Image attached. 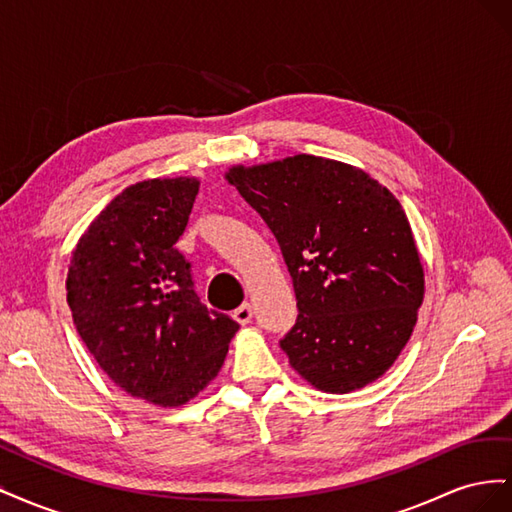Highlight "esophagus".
Here are the masks:
<instances>
[{"label": "esophagus", "instance_id": "1", "mask_svg": "<svg viewBox=\"0 0 512 512\" xmlns=\"http://www.w3.org/2000/svg\"><path fill=\"white\" fill-rule=\"evenodd\" d=\"M235 320H237L239 324L252 322V305H250V303H243V305H239V307L235 309Z\"/></svg>", "mask_w": 512, "mask_h": 512}]
</instances>
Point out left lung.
Here are the masks:
<instances>
[{
	"label": "left lung",
	"instance_id": "left-lung-1",
	"mask_svg": "<svg viewBox=\"0 0 512 512\" xmlns=\"http://www.w3.org/2000/svg\"><path fill=\"white\" fill-rule=\"evenodd\" d=\"M280 243L299 316L280 339L324 393L374 382L404 350L425 280L399 200L359 168L294 156L226 173Z\"/></svg>",
	"mask_w": 512,
	"mask_h": 512
}]
</instances>
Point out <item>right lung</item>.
Listing matches in <instances>:
<instances>
[{
    "mask_svg": "<svg viewBox=\"0 0 512 512\" xmlns=\"http://www.w3.org/2000/svg\"><path fill=\"white\" fill-rule=\"evenodd\" d=\"M196 179H149L115 196L76 243L68 271L74 327L123 391L181 406L218 376L239 324L200 303L175 243Z\"/></svg>",
    "mask_w": 512,
    "mask_h": 512,
    "instance_id": "obj_1",
    "label": "right lung"
}]
</instances>
